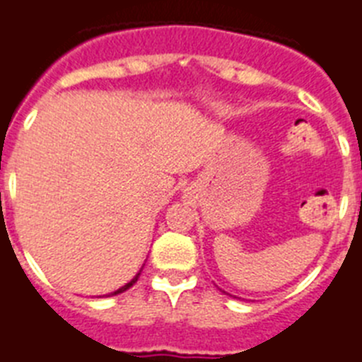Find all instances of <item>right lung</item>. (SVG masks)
<instances>
[{
  "label": "right lung",
  "mask_w": 362,
  "mask_h": 362,
  "mask_svg": "<svg viewBox=\"0 0 362 362\" xmlns=\"http://www.w3.org/2000/svg\"><path fill=\"white\" fill-rule=\"evenodd\" d=\"M138 275H140V273H138ZM138 275H136V276H134L133 281H131V282H127V284H125V286H122L120 290H116V291H115V293H111V295H118V293H122V291L129 290V288H131V286H133V284H134V282H136V281H138Z\"/></svg>",
  "instance_id": "obj_1"
}]
</instances>
